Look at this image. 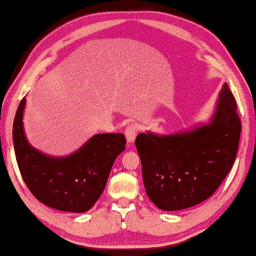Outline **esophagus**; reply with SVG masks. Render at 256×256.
Instances as JSON below:
<instances>
[{"label":"esophagus","mask_w":256,"mask_h":256,"mask_svg":"<svg viewBox=\"0 0 256 256\" xmlns=\"http://www.w3.org/2000/svg\"><path fill=\"white\" fill-rule=\"evenodd\" d=\"M138 128L135 124H130L128 125V128H125V138H126L128 143H133L135 138L138 135Z\"/></svg>","instance_id":"1"}]
</instances>
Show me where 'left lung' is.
Instances as JSON below:
<instances>
[{"label": "left lung", "mask_w": 256, "mask_h": 256, "mask_svg": "<svg viewBox=\"0 0 256 256\" xmlns=\"http://www.w3.org/2000/svg\"><path fill=\"white\" fill-rule=\"evenodd\" d=\"M241 128L236 98L224 84L209 124L170 135L138 134L135 146L148 198L166 211L208 199L233 166Z\"/></svg>", "instance_id": "obj_1"}]
</instances>
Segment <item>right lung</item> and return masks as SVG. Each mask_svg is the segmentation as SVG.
<instances>
[{
	"label": "right lung",
	"instance_id": "add662e5",
	"mask_svg": "<svg viewBox=\"0 0 256 256\" xmlns=\"http://www.w3.org/2000/svg\"><path fill=\"white\" fill-rule=\"evenodd\" d=\"M26 100L13 123V142L20 175L34 197L50 208L86 212L100 198L116 157L125 150L122 133L96 134L67 157H52L32 148L23 128Z\"/></svg>",
	"mask_w": 256,
	"mask_h": 256
}]
</instances>
